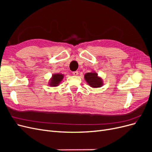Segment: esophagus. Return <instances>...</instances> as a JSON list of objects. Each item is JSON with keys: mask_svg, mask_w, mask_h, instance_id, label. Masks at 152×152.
Wrapping results in <instances>:
<instances>
[{"mask_svg": "<svg viewBox=\"0 0 152 152\" xmlns=\"http://www.w3.org/2000/svg\"><path fill=\"white\" fill-rule=\"evenodd\" d=\"M73 75H75V76H77V75H78V74H79V73H78V72L77 71H75V72H73Z\"/></svg>", "mask_w": 152, "mask_h": 152, "instance_id": "34e87169", "label": "esophagus"}]
</instances>
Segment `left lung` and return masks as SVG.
I'll list each match as a JSON object with an SVG mask.
<instances>
[{
  "mask_svg": "<svg viewBox=\"0 0 152 152\" xmlns=\"http://www.w3.org/2000/svg\"><path fill=\"white\" fill-rule=\"evenodd\" d=\"M84 79L87 84L93 88H98L103 85L102 78L99 77L95 72L86 73L84 75Z\"/></svg>",
  "mask_w": 152,
  "mask_h": 152,
  "instance_id": "8db88e82",
  "label": "left lung"
}]
</instances>
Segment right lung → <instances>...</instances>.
Here are the masks:
<instances>
[{"label":"right lung","mask_w":152,"mask_h":152,"mask_svg":"<svg viewBox=\"0 0 152 152\" xmlns=\"http://www.w3.org/2000/svg\"><path fill=\"white\" fill-rule=\"evenodd\" d=\"M64 78V75L61 73H54L49 81V86L50 87H57L61 83Z\"/></svg>","instance_id":"obj_1"}]
</instances>
